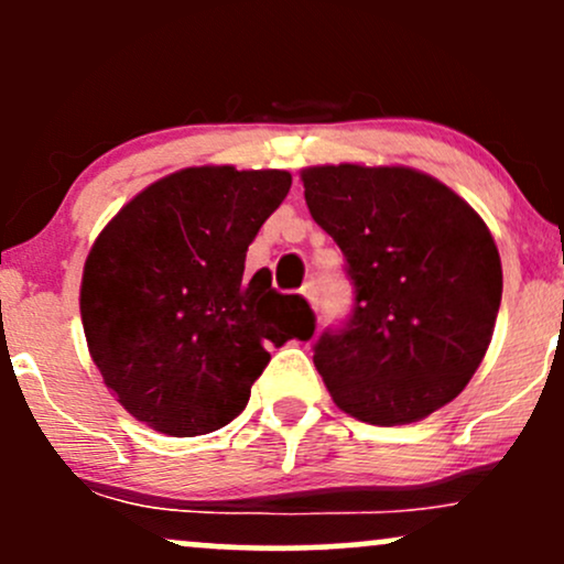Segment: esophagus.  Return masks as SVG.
<instances>
[{"label": "esophagus", "mask_w": 564, "mask_h": 564, "mask_svg": "<svg viewBox=\"0 0 564 564\" xmlns=\"http://www.w3.org/2000/svg\"><path fill=\"white\" fill-rule=\"evenodd\" d=\"M302 296H304V300H307L310 304H318V286H315L313 281H307V283H304V286H302Z\"/></svg>", "instance_id": "esophagus-1"}]
</instances>
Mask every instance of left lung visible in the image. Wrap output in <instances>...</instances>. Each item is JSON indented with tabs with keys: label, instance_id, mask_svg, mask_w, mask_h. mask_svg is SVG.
<instances>
[{
	"label": "left lung",
	"instance_id": "obj_1",
	"mask_svg": "<svg viewBox=\"0 0 564 564\" xmlns=\"http://www.w3.org/2000/svg\"><path fill=\"white\" fill-rule=\"evenodd\" d=\"M304 200L345 254L349 318L315 341L334 403L394 426L451 403L482 364L501 257L464 198L408 166H310Z\"/></svg>",
	"mask_w": 564,
	"mask_h": 564
}]
</instances>
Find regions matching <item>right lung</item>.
Instances as JSON below:
<instances>
[{"mask_svg":"<svg viewBox=\"0 0 564 564\" xmlns=\"http://www.w3.org/2000/svg\"><path fill=\"white\" fill-rule=\"evenodd\" d=\"M291 174L191 166L148 185L97 236L82 323L102 381L138 422L172 437L230 424L270 364L268 345L310 339L315 315L278 294L246 251Z\"/></svg>","mask_w":564,"mask_h":564,"instance_id":"1","label":"right lung"}]
</instances>
